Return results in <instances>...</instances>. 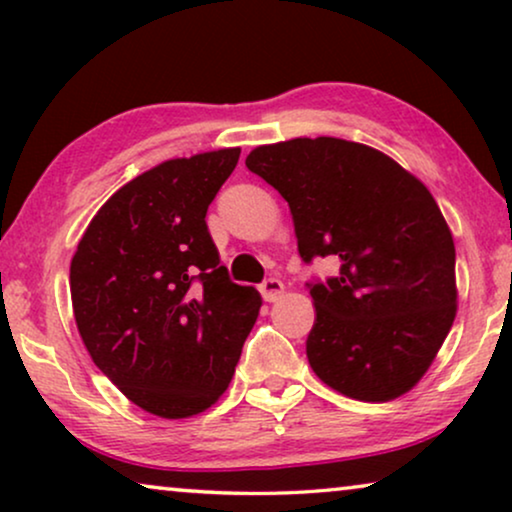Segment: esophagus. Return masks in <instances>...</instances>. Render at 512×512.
<instances>
[{
  "label": "esophagus",
  "instance_id": "esophagus-1",
  "mask_svg": "<svg viewBox=\"0 0 512 512\" xmlns=\"http://www.w3.org/2000/svg\"><path fill=\"white\" fill-rule=\"evenodd\" d=\"M258 289H261V296L265 303H275V300L284 296V284L279 282V279H265Z\"/></svg>",
  "mask_w": 512,
  "mask_h": 512
}]
</instances>
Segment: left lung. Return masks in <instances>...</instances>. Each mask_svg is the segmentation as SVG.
Returning <instances> with one entry per match:
<instances>
[{"label":"left lung","instance_id":"obj_1","mask_svg":"<svg viewBox=\"0 0 512 512\" xmlns=\"http://www.w3.org/2000/svg\"><path fill=\"white\" fill-rule=\"evenodd\" d=\"M247 167L289 202L300 258L340 261L338 277L307 284L314 373L356 401L408 394L457 317L454 240L429 188L387 153L338 137L256 146Z\"/></svg>","mask_w":512,"mask_h":512}]
</instances>
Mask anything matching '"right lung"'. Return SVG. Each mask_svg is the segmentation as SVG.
Returning a JSON list of instances; mask_svg holds the SVG:
<instances>
[{
	"label": "right lung",
	"instance_id": "1",
	"mask_svg": "<svg viewBox=\"0 0 512 512\" xmlns=\"http://www.w3.org/2000/svg\"><path fill=\"white\" fill-rule=\"evenodd\" d=\"M240 149L165 160L88 223L69 265L74 319L95 366L139 408L184 419L219 401L261 310L230 282L207 207Z\"/></svg>",
	"mask_w": 512,
	"mask_h": 512
}]
</instances>
